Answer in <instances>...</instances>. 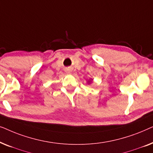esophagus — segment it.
I'll return each instance as SVG.
<instances>
[{
  "label": "esophagus",
  "mask_w": 153,
  "mask_h": 153,
  "mask_svg": "<svg viewBox=\"0 0 153 153\" xmlns=\"http://www.w3.org/2000/svg\"><path fill=\"white\" fill-rule=\"evenodd\" d=\"M68 73H70V70H68V72H67Z\"/></svg>",
  "instance_id": "1"
}]
</instances>
